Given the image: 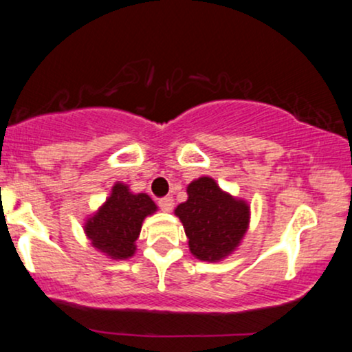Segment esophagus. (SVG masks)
<instances>
[{"instance_id": "esophagus-1", "label": "esophagus", "mask_w": 352, "mask_h": 352, "mask_svg": "<svg viewBox=\"0 0 352 352\" xmlns=\"http://www.w3.org/2000/svg\"><path fill=\"white\" fill-rule=\"evenodd\" d=\"M159 207L164 210V212H170L173 208V199L172 197H164V199L159 200Z\"/></svg>"}]
</instances>
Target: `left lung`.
<instances>
[{
  "label": "left lung",
  "instance_id": "1",
  "mask_svg": "<svg viewBox=\"0 0 352 352\" xmlns=\"http://www.w3.org/2000/svg\"><path fill=\"white\" fill-rule=\"evenodd\" d=\"M187 195L175 215L185 228L190 252L201 261L223 260L235 252L248 230V204L223 192L212 177L188 184Z\"/></svg>",
  "mask_w": 352,
  "mask_h": 352
}]
</instances>
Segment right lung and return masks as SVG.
Wrapping results in <instances>:
<instances>
[{
    "label": "right lung",
    "instance_id": "right-lung-1",
    "mask_svg": "<svg viewBox=\"0 0 352 352\" xmlns=\"http://www.w3.org/2000/svg\"><path fill=\"white\" fill-rule=\"evenodd\" d=\"M155 210L147 193H132L127 185L117 182L98 212L86 220L84 232L96 250L112 260H127L135 253L142 221Z\"/></svg>",
    "mask_w": 352,
    "mask_h": 352
}]
</instances>
